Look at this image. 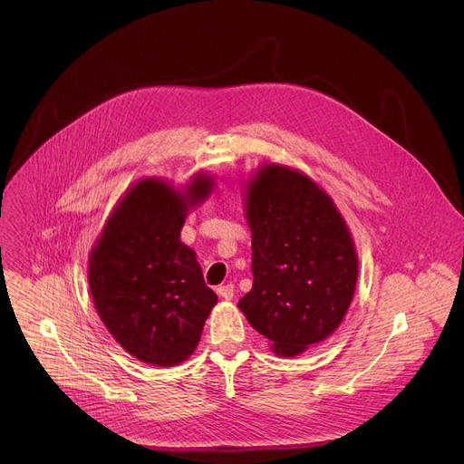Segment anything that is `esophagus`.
Returning a JSON list of instances; mask_svg holds the SVG:
<instances>
[{"mask_svg": "<svg viewBox=\"0 0 464 464\" xmlns=\"http://www.w3.org/2000/svg\"><path fill=\"white\" fill-rule=\"evenodd\" d=\"M218 295L226 299V301H231L233 295H235V285L233 284H226V285H219L218 287Z\"/></svg>", "mask_w": 464, "mask_h": 464, "instance_id": "esophagus-1", "label": "esophagus"}]
</instances>
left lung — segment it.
Wrapping results in <instances>:
<instances>
[{
  "instance_id": "8db88e82",
  "label": "left lung",
  "mask_w": 464,
  "mask_h": 464,
  "mask_svg": "<svg viewBox=\"0 0 464 464\" xmlns=\"http://www.w3.org/2000/svg\"><path fill=\"white\" fill-rule=\"evenodd\" d=\"M254 285L238 301L278 357L343 324L357 282L353 238L329 195L297 169L263 165L246 186Z\"/></svg>"
}]
</instances>
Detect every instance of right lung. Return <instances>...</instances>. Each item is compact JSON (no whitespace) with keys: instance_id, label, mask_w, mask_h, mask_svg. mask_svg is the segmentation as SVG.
<instances>
[{"instance_id":"add662e5","label":"right lung","mask_w":464,"mask_h":464,"mask_svg":"<svg viewBox=\"0 0 464 464\" xmlns=\"http://www.w3.org/2000/svg\"><path fill=\"white\" fill-rule=\"evenodd\" d=\"M207 173L184 189L142 179L120 199L90 252L88 284L102 322L135 359L173 367L198 348L218 303L195 252L180 240L186 214L212 191Z\"/></svg>"}]
</instances>
